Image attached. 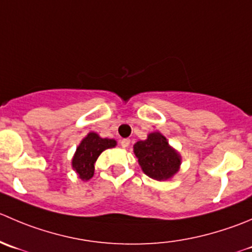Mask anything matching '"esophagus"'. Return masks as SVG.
I'll return each instance as SVG.
<instances>
[{"instance_id": "obj_1", "label": "esophagus", "mask_w": 252, "mask_h": 252, "mask_svg": "<svg viewBox=\"0 0 252 252\" xmlns=\"http://www.w3.org/2000/svg\"><path fill=\"white\" fill-rule=\"evenodd\" d=\"M121 145L123 146V148H128V146L130 145V139H122Z\"/></svg>"}]
</instances>
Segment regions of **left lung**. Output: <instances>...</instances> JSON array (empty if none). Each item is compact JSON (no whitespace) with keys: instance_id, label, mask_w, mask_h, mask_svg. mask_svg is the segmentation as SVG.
I'll list each match as a JSON object with an SVG mask.
<instances>
[{"instance_id":"1","label":"left lung","mask_w":252,"mask_h":252,"mask_svg":"<svg viewBox=\"0 0 252 252\" xmlns=\"http://www.w3.org/2000/svg\"><path fill=\"white\" fill-rule=\"evenodd\" d=\"M133 151L143 172L153 180H171L180 171L182 158L160 131H153L145 140L136 141Z\"/></svg>"}]
</instances>
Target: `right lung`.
Here are the masks:
<instances>
[{
	"mask_svg": "<svg viewBox=\"0 0 252 252\" xmlns=\"http://www.w3.org/2000/svg\"><path fill=\"white\" fill-rule=\"evenodd\" d=\"M114 139L101 138L94 131H90L76 148L71 160L72 170L82 181H89L94 173V162L98 156L107 149L114 148Z\"/></svg>",
	"mask_w": 252,
	"mask_h": 252,
	"instance_id": "right-lung-1",
	"label": "right lung"
}]
</instances>
